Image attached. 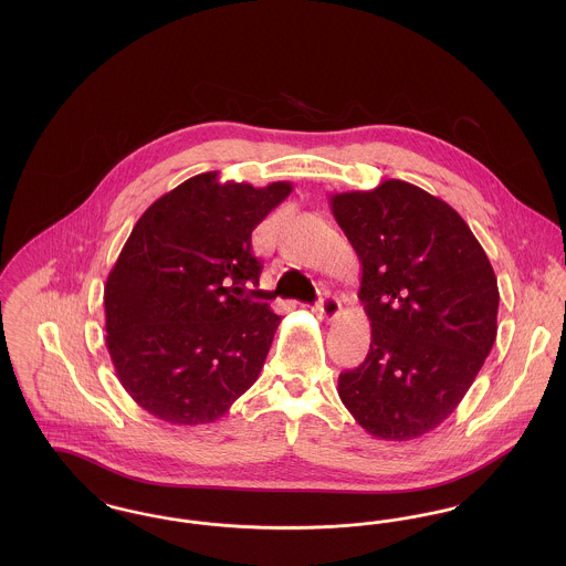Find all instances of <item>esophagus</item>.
<instances>
[{"label": "esophagus", "instance_id": "34e87169", "mask_svg": "<svg viewBox=\"0 0 566 566\" xmlns=\"http://www.w3.org/2000/svg\"><path fill=\"white\" fill-rule=\"evenodd\" d=\"M314 312H316L321 318L333 321V318H337L339 312H342V301H339V296L333 295V293H324V295H321V298H318Z\"/></svg>", "mask_w": 566, "mask_h": 566}]
</instances>
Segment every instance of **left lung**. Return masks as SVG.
<instances>
[{"label": "left lung", "mask_w": 566, "mask_h": 566, "mask_svg": "<svg viewBox=\"0 0 566 566\" xmlns=\"http://www.w3.org/2000/svg\"><path fill=\"white\" fill-rule=\"evenodd\" d=\"M331 208L360 259L371 321L339 399L374 437L416 439L457 409L492 350L496 275L457 210L409 182L339 192Z\"/></svg>", "instance_id": "1"}]
</instances>
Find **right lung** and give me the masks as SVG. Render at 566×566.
Instances as JSON below:
<instances>
[{"instance_id": "1", "label": "right lung", "mask_w": 566, "mask_h": 566, "mask_svg": "<svg viewBox=\"0 0 566 566\" xmlns=\"http://www.w3.org/2000/svg\"><path fill=\"white\" fill-rule=\"evenodd\" d=\"M291 190L208 171L135 222L104 291L106 344L123 388L155 418L214 422L256 381L280 316L242 296L263 271L252 231Z\"/></svg>"}]
</instances>
